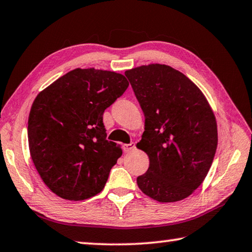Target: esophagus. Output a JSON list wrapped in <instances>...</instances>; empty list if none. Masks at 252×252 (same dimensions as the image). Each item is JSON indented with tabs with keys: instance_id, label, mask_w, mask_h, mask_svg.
<instances>
[{
	"instance_id": "34e87169",
	"label": "esophagus",
	"mask_w": 252,
	"mask_h": 252,
	"mask_svg": "<svg viewBox=\"0 0 252 252\" xmlns=\"http://www.w3.org/2000/svg\"><path fill=\"white\" fill-rule=\"evenodd\" d=\"M134 148H135V144L133 142L123 144V151H125V152H130V151L133 150Z\"/></svg>"
}]
</instances>
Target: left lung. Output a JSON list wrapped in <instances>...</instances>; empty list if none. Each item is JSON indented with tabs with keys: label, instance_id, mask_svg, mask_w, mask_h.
Masks as SVG:
<instances>
[{
	"label": "left lung",
	"instance_id": "8db88e82",
	"mask_svg": "<svg viewBox=\"0 0 252 252\" xmlns=\"http://www.w3.org/2000/svg\"><path fill=\"white\" fill-rule=\"evenodd\" d=\"M125 74L146 118L136 148L150 164L136 178L138 187L159 202L186 199L201 185L216 155L211 106L192 81L169 65H142Z\"/></svg>",
	"mask_w": 252,
	"mask_h": 252
}]
</instances>
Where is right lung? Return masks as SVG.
Returning a JSON list of instances; mask_svg holds the SVG:
<instances>
[{
  "mask_svg": "<svg viewBox=\"0 0 252 252\" xmlns=\"http://www.w3.org/2000/svg\"><path fill=\"white\" fill-rule=\"evenodd\" d=\"M127 87L120 73L75 69L35 97L28 122L30 153L59 197L79 201L104 188L122 149L106 140L103 112Z\"/></svg>",
  "mask_w": 252,
  "mask_h": 252,
  "instance_id": "1",
  "label": "right lung"
}]
</instances>
